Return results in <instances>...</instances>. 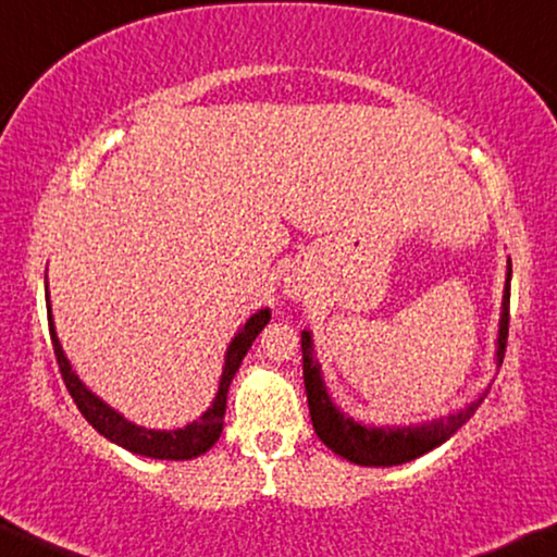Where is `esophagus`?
Masks as SVG:
<instances>
[{
  "label": "esophagus",
  "instance_id": "34e87169",
  "mask_svg": "<svg viewBox=\"0 0 557 557\" xmlns=\"http://www.w3.org/2000/svg\"><path fill=\"white\" fill-rule=\"evenodd\" d=\"M307 292H309V286L301 276H296V273L286 276V296H288V299H294V301L307 299Z\"/></svg>",
  "mask_w": 557,
  "mask_h": 557
}]
</instances>
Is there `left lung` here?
I'll return each mask as SVG.
<instances>
[{"label":"left lung","instance_id":"left-lung-1","mask_svg":"<svg viewBox=\"0 0 557 557\" xmlns=\"http://www.w3.org/2000/svg\"><path fill=\"white\" fill-rule=\"evenodd\" d=\"M509 281H512V263L507 258V281L505 294H502V314L497 330V349H494V362L502 364L507 347V326H509ZM301 360H304V387H307L309 416L314 431L324 446H330L342 459L360 463V467H398V463L413 461L418 456L433 451L461 429L463 423L474 416L482 406L486 391L463 406L456 413L416 425H364L339 410L326 391L322 364L314 355V337L309 330L301 332Z\"/></svg>","mask_w":557,"mask_h":557}]
</instances>
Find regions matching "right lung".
<instances>
[{
    "instance_id": "add662e5",
    "label": "right lung",
    "mask_w": 557,
    "mask_h": 557,
    "mask_svg": "<svg viewBox=\"0 0 557 557\" xmlns=\"http://www.w3.org/2000/svg\"><path fill=\"white\" fill-rule=\"evenodd\" d=\"M45 304H48V324H50V339L52 349H55L60 375L65 380L67 393L73 395L75 406L83 413V418L94 425V429L106 436L113 444L126 448V451L149 456V459H162V461H187L197 459V456L208 451V448L215 446V441L223 433V418H225V406H227V391H231V383L238 372L243 357L248 355L253 339L261 334L265 324L271 322V309H258L256 314L246 319V324L235 332L225 352V364L223 375H220V385L215 398H212V406L205 410V413L197 418V421L187 423L185 429H172V431H157V429H144V425H136L119 413L116 408H111L109 403L98 398L94 391H88L86 383L75 375L71 360H67L63 352V345H60L58 332H55V319H52L50 309V292L45 286Z\"/></svg>"
}]
</instances>
